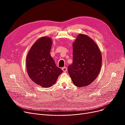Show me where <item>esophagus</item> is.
Listing matches in <instances>:
<instances>
[{
  "instance_id": "obj_1",
  "label": "esophagus",
  "mask_w": 125,
  "mask_h": 125,
  "mask_svg": "<svg viewBox=\"0 0 125 125\" xmlns=\"http://www.w3.org/2000/svg\"><path fill=\"white\" fill-rule=\"evenodd\" d=\"M62 70L63 72H66L67 70V68L66 67H64L62 68Z\"/></svg>"
}]
</instances>
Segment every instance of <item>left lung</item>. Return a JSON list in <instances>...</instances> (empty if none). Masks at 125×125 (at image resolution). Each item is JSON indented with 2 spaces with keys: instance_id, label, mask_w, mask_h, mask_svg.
I'll use <instances>...</instances> for the list:
<instances>
[{
  "instance_id": "8db88e82",
  "label": "left lung",
  "mask_w": 125,
  "mask_h": 125,
  "mask_svg": "<svg viewBox=\"0 0 125 125\" xmlns=\"http://www.w3.org/2000/svg\"><path fill=\"white\" fill-rule=\"evenodd\" d=\"M102 55L97 44L88 36L79 34L73 43V62L68 71L73 84L86 86L99 75Z\"/></svg>"
}]
</instances>
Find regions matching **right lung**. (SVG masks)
<instances>
[{"instance_id":"right-lung-1","label":"right lung","mask_w":125,"mask_h":125,"mask_svg":"<svg viewBox=\"0 0 125 125\" xmlns=\"http://www.w3.org/2000/svg\"><path fill=\"white\" fill-rule=\"evenodd\" d=\"M52 40L42 37L34 43L26 57V68L30 79L36 84L48 88L56 83L63 71L56 66L50 55Z\"/></svg>"}]
</instances>
